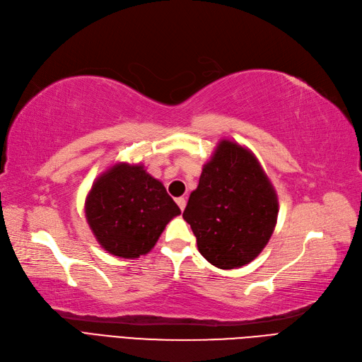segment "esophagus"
<instances>
[{
    "label": "esophagus",
    "instance_id": "obj_1",
    "mask_svg": "<svg viewBox=\"0 0 362 362\" xmlns=\"http://www.w3.org/2000/svg\"><path fill=\"white\" fill-rule=\"evenodd\" d=\"M177 204H178L180 209H181V211H184V208H185V205H187L185 197H178V199H177Z\"/></svg>",
    "mask_w": 362,
    "mask_h": 362
}]
</instances>
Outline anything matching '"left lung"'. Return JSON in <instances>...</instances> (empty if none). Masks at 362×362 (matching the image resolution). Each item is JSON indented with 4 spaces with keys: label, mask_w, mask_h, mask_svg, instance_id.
<instances>
[{
    "label": "left lung",
    "mask_w": 362,
    "mask_h": 362,
    "mask_svg": "<svg viewBox=\"0 0 362 362\" xmlns=\"http://www.w3.org/2000/svg\"><path fill=\"white\" fill-rule=\"evenodd\" d=\"M279 216L277 193L252 151L218 142L182 217L201 255L220 269L241 268L264 250Z\"/></svg>",
    "instance_id": "obj_1"
}]
</instances>
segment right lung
<instances>
[{"instance_id": "obj_1", "label": "right lung", "mask_w": 362, "mask_h": 362, "mask_svg": "<svg viewBox=\"0 0 362 362\" xmlns=\"http://www.w3.org/2000/svg\"><path fill=\"white\" fill-rule=\"evenodd\" d=\"M180 214L165 185L142 165L109 168L94 181L85 201L86 221L98 244L124 259L151 252L166 224Z\"/></svg>"}]
</instances>
